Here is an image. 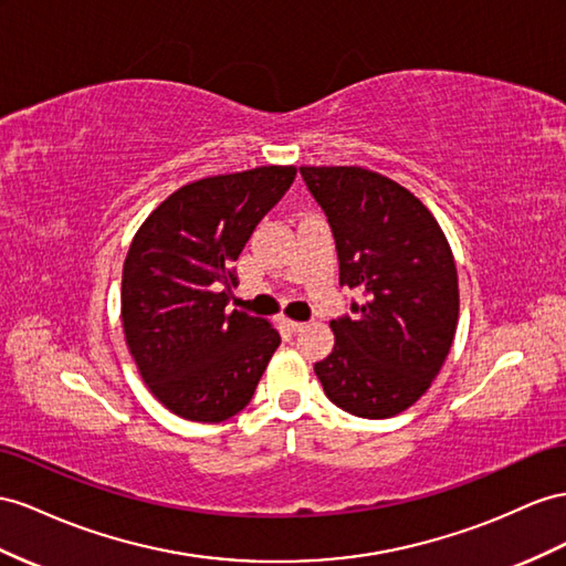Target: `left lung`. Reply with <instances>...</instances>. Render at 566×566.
<instances>
[{
	"instance_id": "left-lung-1",
	"label": "left lung",
	"mask_w": 566,
	"mask_h": 566,
	"mask_svg": "<svg viewBox=\"0 0 566 566\" xmlns=\"http://www.w3.org/2000/svg\"><path fill=\"white\" fill-rule=\"evenodd\" d=\"M289 184L286 167L186 184L128 245L124 339L153 397L186 421L222 423L243 411L282 342L231 294V263Z\"/></svg>"
}]
</instances>
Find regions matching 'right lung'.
Listing matches in <instances>:
<instances>
[{"label": "right lung", "mask_w": 566, "mask_h": 566, "mask_svg": "<svg viewBox=\"0 0 566 566\" xmlns=\"http://www.w3.org/2000/svg\"><path fill=\"white\" fill-rule=\"evenodd\" d=\"M327 214L339 284L352 313L332 321L335 349L315 364L339 409L392 418L421 399L452 349L459 277L430 210L407 188L364 167H301Z\"/></svg>", "instance_id": "obj_1"}]
</instances>
